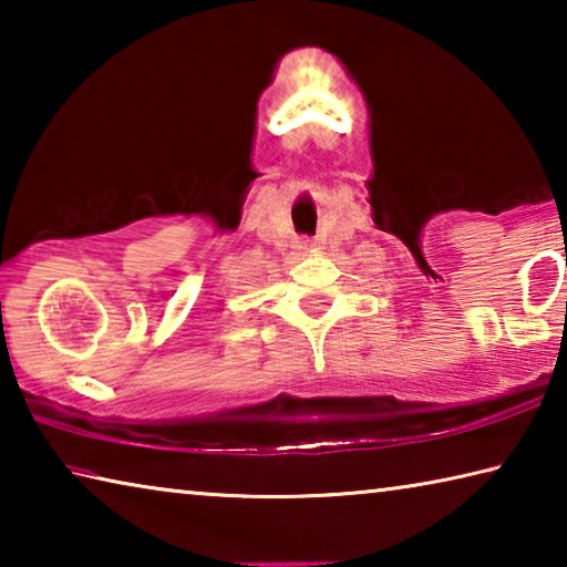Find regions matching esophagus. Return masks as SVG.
<instances>
[{
	"label": "esophagus",
	"instance_id": "obj_1",
	"mask_svg": "<svg viewBox=\"0 0 567 567\" xmlns=\"http://www.w3.org/2000/svg\"><path fill=\"white\" fill-rule=\"evenodd\" d=\"M310 247H315L312 239H302V243H300V249H310Z\"/></svg>",
	"mask_w": 567,
	"mask_h": 567
}]
</instances>
